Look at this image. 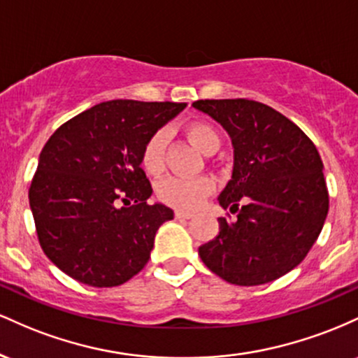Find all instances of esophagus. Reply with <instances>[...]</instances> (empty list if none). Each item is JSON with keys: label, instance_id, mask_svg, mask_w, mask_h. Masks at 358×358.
Here are the masks:
<instances>
[{"label": "esophagus", "instance_id": "esophagus-1", "mask_svg": "<svg viewBox=\"0 0 358 358\" xmlns=\"http://www.w3.org/2000/svg\"><path fill=\"white\" fill-rule=\"evenodd\" d=\"M175 219H178V220H188V219H192V213L182 212V210H176V212H175Z\"/></svg>", "mask_w": 358, "mask_h": 358}]
</instances>
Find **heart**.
<instances>
[{
    "instance_id": "1",
    "label": "heart",
    "mask_w": 358,
    "mask_h": 358,
    "mask_svg": "<svg viewBox=\"0 0 358 358\" xmlns=\"http://www.w3.org/2000/svg\"><path fill=\"white\" fill-rule=\"evenodd\" d=\"M185 136L193 146L199 148L205 155L215 153L220 148V136L215 127L202 119L187 122L183 127ZM166 155V133L156 131L146 139L141 151V166L148 175L158 176L165 170ZM215 190V182L210 176H196V178H180L170 176L162 180L156 187V193L162 202L178 210H195L200 203Z\"/></svg>"
}]
</instances>
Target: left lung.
<instances>
[{
	"label": "left lung",
	"mask_w": 358,
	"mask_h": 358,
	"mask_svg": "<svg viewBox=\"0 0 358 358\" xmlns=\"http://www.w3.org/2000/svg\"><path fill=\"white\" fill-rule=\"evenodd\" d=\"M220 122L234 146L232 180L219 203L215 239L199 254L212 273L237 286H257L294 269L322 232L328 190L318 150L299 127L269 106L249 99L195 101Z\"/></svg>",
	"instance_id": "1"
}]
</instances>
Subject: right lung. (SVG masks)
Masks as SVG:
<instances>
[{
    "instance_id": "add662e5",
    "label": "right lung",
    "mask_w": 358,
    "mask_h": 358,
    "mask_svg": "<svg viewBox=\"0 0 358 358\" xmlns=\"http://www.w3.org/2000/svg\"><path fill=\"white\" fill-rule=\"evenodd\" d=\"M185 108V102H101L45 143L28 199L40 245L60 271L87 286L113 287L145 268L156 231L173 210L148 203L153 190L141 151Z\"/></svg>"
}]
</instances>
